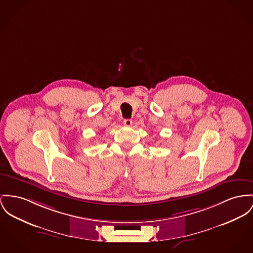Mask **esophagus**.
<instances>
[{"instance_id": "34e87169", "label": "esophagus", "mask_w": 253, "mask_h": 253, "mask_svg": "<svg viewBox=\"0 0 253 253\" xmlns=\"http://www.w3.org/2000/svg\"><path fill=\"white\" fill-rule=\"evenodd\" d=\"M123 124H124L126 126H132V121H131L130 119H126V120H124Z\"/></svg>"}]
</instances>
